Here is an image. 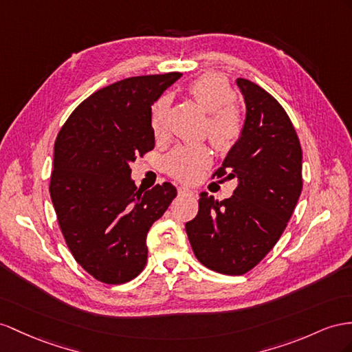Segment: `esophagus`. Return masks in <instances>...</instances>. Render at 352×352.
Here are the masks:
<instances>
[{
    "label": "esophagus",
    "mask_w": 352,
    "mask_h": 352,
    "mask_svg": "<svg viewBox=\"0 0 352 352\" xmlns=\"http://www.w3.org/2000/svg\"><path fill=\"white\" fill-rule=\"evenodd\" d=\"M178 193L179 195H188V193H193L192 188H188L187 186H179L178 187Z\"/></svg>",
    "instance_id": "34e87169"
}]
</instances>
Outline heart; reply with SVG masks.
I'll return each instance as SVG.
<instances>
[{
  "mask_svg": "<svg viewBox=\"0 0 352 352\" xmlns=\"http://www.w3.org/2000/svg\"><path fill=\"white\" fill-rule=\"evenodd\" d=\"M196 104L208 117V135L219 150H228L235 144L242 133V119L233 102L236 94L226 78L220 74H204L188 87ZM170 105L168 95L160 96L151 107L150 124L153 133L159 140L166 133V120ZM210 164V153L202 146L177 147L165 160L168 173L183 182H193Z\"/></svg>",
  "mask_w": 352,
  "mask_h": 352,
  "instance_id": "obj_1",
  "label": "heart"
}]
</instances>
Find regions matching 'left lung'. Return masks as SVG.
<instances>
[{"mask_svg": "<svg viewBox=\"0 0 352 352\" xmlns=\"http://www.w3.org/2000/svg\"><path fill=\"white\" fill-rule=\"evenodd\" d=\"M236 85L245 122L217 178H236L229 199L201 193L199 211L186 232L199 262L224 275L253 269L281 238L302 193V147L285 110L245 78ZM212 175V177H214Z\"/></svg>", "mask_w": 352, "mask_h": 352, "instance_id": "1", "label": "left lung"}]
</instances>
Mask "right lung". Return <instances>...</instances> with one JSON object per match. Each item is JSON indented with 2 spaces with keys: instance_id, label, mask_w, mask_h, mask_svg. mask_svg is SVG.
Instances as JSON below:
<instances>
[{
  "instance_id": "add662e5",
  "label": "right lung",
  "mask_w": 352,
  "mask_h": 352,
  "mask_svg": "<svg viewBox=\"0 0 352 352\" xmlns=\"http://www.w3.org/2000/svg\"><path fill=\"white\" fill-rule=\"evenodd\" d=\"M179 73L120 80L80 104L58 133L50 197L76 262L105 284H123L147 263V233L177 196L170 183L144 192L131 164L155 148L151 105Z\"/></svg>"
}]
</instances>
